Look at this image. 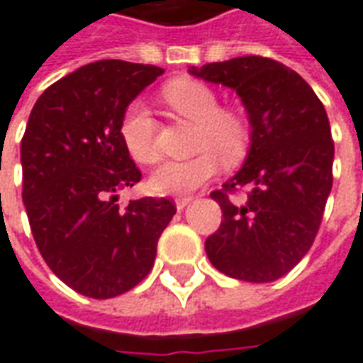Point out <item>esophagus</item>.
I'll list each match as a JSON object with an SVG mask.
<instances>
[{"label":"esophagus","mask_w":363,"mask_h":363,"mask_svg":"<svg viewBox=\"0 0 363 363\" xmlns=\"http://www.w3.org/2000/svg\"><path fill=\"white\" fill-rule=\"evenodd\" d=\"M190 200H192V196H179V199L174 200V204H177V208H179V210H182V208L189 204Z\"/></svg>","instance_id":"1"}]
</instances>
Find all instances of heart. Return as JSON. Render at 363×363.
<instances>
[{
  "mask_svg": "<svg viewBox=\"0 0 363 363\" xmlns=\"http://www.w3.org/2000/svg\"><path fill=\"white\" fill-rule=\"evenodd\" d=\"M163 100L174 118L194 123L190 149L196 155L169 161L149 179L159 194H182L210 181L225 164L242 161L250 147V121L242 111L220 106L218 94L204 82L177 78L163 88ZM159 125L145 104L131 102L120 121V138L125 151L139 164H155L161 159L157 143Z\"/></svg>",
  "mask_w": 363,
  "mask_h": 363,
  "instance_id": "obj_1",
  "label": "heart"
}]
</instances>
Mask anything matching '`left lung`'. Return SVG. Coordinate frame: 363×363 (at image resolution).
<instances>
[{
  "instance_id": "obj_1",
  "label": "left lung",
  "mask_w": 363,
  "mask_h": 363,
  "mask_svg": "<svg viewBox=\"0 0 363 363\" xmlns=\"http://www.w3.org/2000/svg\"><path fill=\"white\" fill-rule=\"evenodd\" d=\"M190 74L234 88L252 123L243 167L210 196L222 224L208 235L210 263L228 277L269 283L311 250L332 189L334 141L323 102L295 70L265 57H238ZM243 189V201L233 194Z\"/></svg>"
}]
</instances>
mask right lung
<instances>
[{
  "instance_id": "1",
  "label": "right lung",
  "mask_w": 363,
  "mask_h": 363,
  "mask_svg": "<svg viewBox=\"0 0 363 363\" xmlns=\"http://www.w3.org/2000/svg\"><path fill=\"white\" fill-rule=\"evenodd\" d=\"M164 70L98 60L50 84L33 106L21 139L23 202L50 271L76 293L111 298L147 277L173 200L118 204L141 181L120 138L131 100Z\"/></svg>"
}]
</instances>
